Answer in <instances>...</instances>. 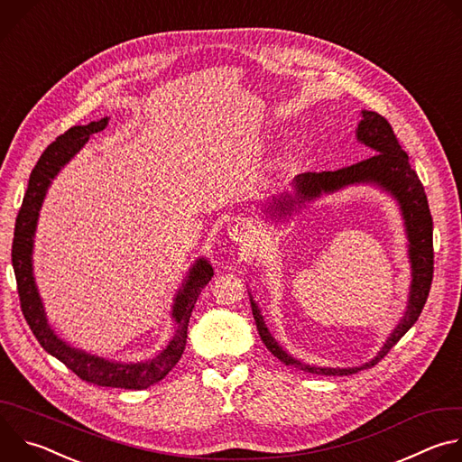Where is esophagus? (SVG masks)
<instances>
[{"instance_id": "34e87169", "label": "esophagus", "mask_w": 462, "mask_h": 462, "mask_svg": "<svg viewBox=\"0 0 462 462\" xmlns=\"http://www.w3.org/2000/svg\"><path fill=\"white\" fill-rule=\"evenodd\" d=\"M228 236L232 241H236L237 245H246L248 241L254 239V228L250 223L246 221H237L228 228Z\"/></svg>"}]
</instances>
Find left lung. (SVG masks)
Here are the masks:
<instances>
[{
	"label": "left lung",
	"mask_w": 462,
	"mask_h": 462,
	"mask_svg": "<svg viewBox=\"0 0 462 462\" xmlns=\"http://www.w3.org/2000/svg\"><path fill=\"white\" fill-rule=\"evenodd\" d=\"M356 139L358 143L365 144L374 155L337 171L300 173L292 180L294 193L291 195L285 191L280 195V199L273 197L274 203L269 205L267 212H274L280 217L291 216V212L296 207L301 208L305 201H312L321 193L338 191L349 184H376L387 193H391L401 207L408 236V255L411 263V287L408 296V309L371 362L358 367H319L309 365L291 356L273 338L257 303L250 296L252 314L263 344H265L267 349L285 365H292L312 374L344 376L378 364L419 319L433 280V219L430 214L424 186L415 170L410 166L408 153L399 144L397 135L393 134V127L389 125V122L374 111H362V120L356 127Z\"/></svg>",
	"instance_id": "1"
}]
</instances>
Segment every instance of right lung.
<instances>
[{"label":"right lung","mask_w":462,"mask_h":462,"mask_svg":"<svg viewBox=\"0 0 462 462\" xmlns=\"http://www.w3.org/2000/svg\"><path fill=\"white\" fill-rule=\"evenodd\" d=\"M107 116L97 122H89L88 125H73L65 131L47 150L42 153L34 170L29 177V186L23 197L22 208L16 217L14 226V241H13V267L18 283L20 305L22 312L31 327L32 335L40 342V346L58 358L61 364L68 365L77 376L82 380L102 385V387H122V389H146L155 382L162 380L179 358L184 353L186 337H188V321L193 310V305L199 298L201 291L208 285L214 276V269L210 263L201 257L193 263L182 287L175 294L171 318L175 319V335L170 344L148 362L137 364H122L111 362L86 351L71 347L68 342H63L51 328L45 309L34 282L32 274V246H34V232L38 225L40 208L43 205L47 188L58 171L68 164L89 141L93 134H98L107 125Z\"/></svg>","instance_id":"add662e5"}]
</instances>
